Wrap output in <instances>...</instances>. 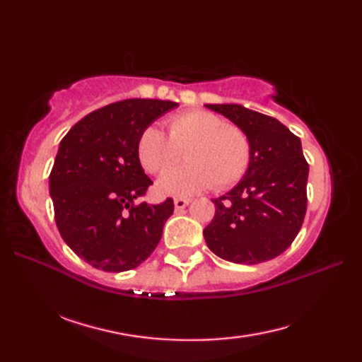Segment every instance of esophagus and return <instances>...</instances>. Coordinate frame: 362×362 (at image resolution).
<instances>
[{
	"label": "esophagus",
	"instance_id": "34e87169",
	"mask_svg": "<svg viewBox=\"0 0 362 362\" xmlns=\"http://www.w3.org/2000/svg\"><path fill=\"white\" fill-rule=\"evenodd\" d=\"M189 204V199H183V197H177L174 199V206L175 210H182L185 209V206Z\"/></svg>",
	"mask_w": 362,
	"mask_h": 362
}]
</instances>
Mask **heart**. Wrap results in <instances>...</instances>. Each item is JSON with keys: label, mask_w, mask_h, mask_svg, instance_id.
<instances>
[{"label": "heart", "mask_w": 362, "mask_h": 362, "mask_svg": "<svg viewBox=\"0 0 362 362\" xmlns=\"http://www.w3.org/2000/svg\"><path fill=\"white\" fill-rule=\"evenodd\" d=\"M168 135L157 126L141 130L136 157L149 174L165 173L186 152L189 161L170 170L158 182V191L188 196L210 188L227 189L247 174L253 149L247 134L226 124L206 110H187L166 121Z\"/></svg>", "instance_id": "1"}]
</instances>
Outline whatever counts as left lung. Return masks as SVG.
I'll use <instances>...</instances> for the list:
<instances>
[{
	"instance_id": "left-lung-1",
	"label": "left lung",
	"mask_w": 362,
	"mask_h": 362,
	"mask_svg": "<svg viewBox=\"0 0 362 362\" xmlns=\"http://www.w3.org/2000/svg\"><path fill=\"white\" fill-rule=\"evenodd\" d=\"M250 138L247 174L227 194L213 199L216 213L204 230L209 249L238 264L279 257L296 240L306 213L308 161L300 138L279 119L238 104H205Z\"/></svg>"
}]
</instances>
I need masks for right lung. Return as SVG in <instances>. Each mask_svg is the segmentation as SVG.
<instances>
[{"label": "right lung", "instance_id": "1", "mask_svg": "<svg viewBox=\"0 0 362 362\" xmlns=\"http://www.w3.org/2000/svg\"><path fill=\"white\" fill-rule=\"evenodd\" d=\"M174 107L160 99H124L91 112L60 141L49 174L54 218L68 247L96 269L130 271L157 247L174 202H135L152 185L136 141Z\"/></svg>", "mask_w": 362, "mask_h": 362}]
</instances>
